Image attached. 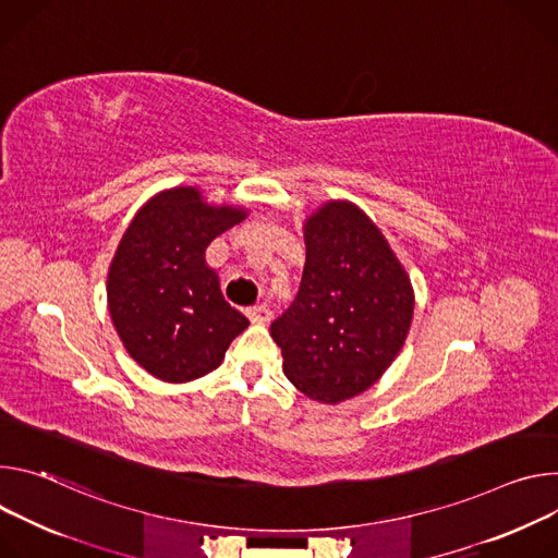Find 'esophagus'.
Returning <instances> with one entry per match:
<instances>
[{"label": "esophagus", "mask_w": 558, "mask_h": 558, "mask_svg": "<svg viewBox=\"0 0 558 558\" xmlns=\"http://www.w3.org/2000/svg\"><path fill=\"white\" fill-rule=\"evenodd\" d=\"M247 317H251L253 324H268L272 313H270V307L266 303H257L253 307H247Z\"/></svg>", "instance_id": "34e87169"}]
</instances>
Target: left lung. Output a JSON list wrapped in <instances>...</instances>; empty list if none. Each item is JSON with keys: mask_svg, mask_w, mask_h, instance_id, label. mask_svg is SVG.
<instances>
[{"mask_svg": "<svg viewBox=\"0 0 558 558\" xmlns=\"http://www.w3.org/2000/svg\"><path fill=\"white\" fill-rule=\"evenodd\" d=\"M296 299L272 322L283 375L319 403L375 386L401 352L414 290L379 226L356 204L330 199L303 221Z\"/></svg>", "mask_w": 558, "mask_h": 558, "instance_id": "8db88e82", "label": "left lung"}]
</instances>
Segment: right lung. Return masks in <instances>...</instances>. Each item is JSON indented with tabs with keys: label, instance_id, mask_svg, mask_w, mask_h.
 <instances>
[{
	"label": "right lung",
	"instance_id": "right-lung-1",
	"mask_svg": "<svg viewBox=\"0 0 558 558\" xmlns=\"http://www.w3.org/2000/svg\"><path fill=\"white\" fill-rule=\"evenodd\" d=\"M245 217L243 206L206 202L197 185H174L123 232L108 268V313L123 348L155 379L189 384L213 373L251 326L206 262L208 245Z\"/></svg>",
	"mask_w": 558,
	"mask_h": 558
}]
</instances>
